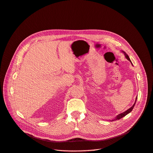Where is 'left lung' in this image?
<instances>
[{"label":"left lung","mask_w":153,"mask_h":153,"mask_svg":"<svg viewBox=\"0 0 153 153\" xmlns=\"http://www.w3.org/2000/svg\"><path fill=\"white\" fill-rule=\"evenodd\" d=\"M122 52L124 53L125 57H126L129 61L131 62V60H130L129 56H128V54H126L125 53V52H124V51H122ZM137 97H136V101H135L134 105H133L131 107L129 108L128 109V110H127L126 111H125V112H123V113H120V114H119V115H117V116L115 117L114 119L112 120V121H114V120H119L120 119H121V118H122L123 117H124V116H125L126 115H127V114H128V113H129L130 112H131V111L133 110V108H134V105H135V104H136V100H137Z\"/></svg>","instance_id":"left-lung-1"}]
</instances>
